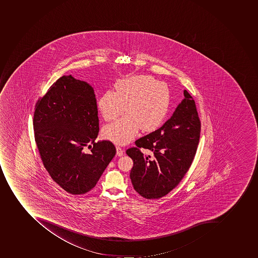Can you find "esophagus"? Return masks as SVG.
Listing matches in <instances>:
<instances>
[{
	"instance_id": "34e87169",
	"label": "esophagus",
	"mask_w": 258,
	"mask_h": 258,
	"mask_svg": "<svg viewBox=\"0 0 258 258\" xmlns=\"http://www.w3.org/2000/svg\"><path fill=\"white\" fill-rule=\"evenodd\" d=\"M116 150H117V156L121 157L123 155L124 150L120 146H116Z\"/></svg>"
}]
</instances>
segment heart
I'll return each mask as SVG.
<instances>
[{
  "instance_id": "obj_1",
  "label": "heart",
  "mask_w": 258,
  "mask_h": 258,
  "mask_svg": "<svg viewBox=\"0 0 258 258\" xmlns=\"http://www.w3.org/2000/svg\"><path fill=\"white\" fill-rule=\"evenodd\" d=\"M171 103L168 87L151 76L131 77L118 81L115 91L101 95L98 108L104 119L113 121L119 115L126 114L105 126L104 137L119 145L132 141L141 128L152 132L167 117Z\"/></svg>"
}]
</instances>
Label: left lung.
<instances>
[{
	"mask_svg": "<svg viewBox=\"0 0 258 258\" xmlns=\"http://www.w3.org/2000/svg\"><path fill=\"white\" fill-rule=\"evenodd\" d=\"M170 119L126 150L133 160L130 178L135 190L147 200H158L177 186L190 167L200 142L201 122L195 100L186 90ZM154 153L145 157L139 149Z\"/></svg>",
	"mask_w": 258,
	"mask_h": 258,
	"instance_id": "8db88e82",
	"label": "left lung"
}]
</instances>
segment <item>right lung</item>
<instances>
[{
	"label": "right lung",
	"mask_w": 258,
	"mask_h": 258,
	"mask_svg": "<svg viewBox=\"0 0 258 258\" xmlns=\"http://www.w3.org/2000/svg\"><path fill=\"white\" fill-rule=\"evenodd\" d=\"M33 128L44 167L72 195L92 189L116 154L110 141H95L99 118L93 87L72 75L58 78L37 100ZM87 147L91 153L84 152Z\"/></svg>",
	"instance_id": "add662e5"
}]
</instances>
